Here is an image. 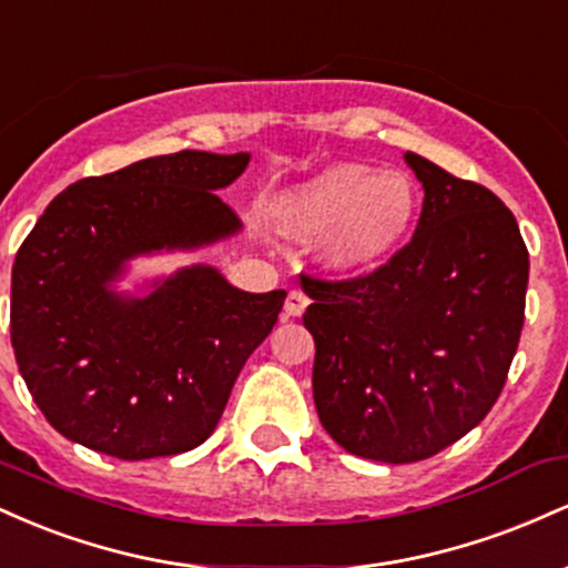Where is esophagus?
I'll return each mask as SVG.
<instances>
[{"label": "esophagus", "instance_id": "esophagus-1", "mask_svg": "<svg viewBox=\"0 0 568 568\" xmlns=\"http://www.w3.org/2000/svg\"><path fill=\"white\" fill-rule=\"evenodd\" d=\"M306 304H310V298L302 291H291L285 298V317H298L306 310Z\"/></svg>", "mask_w": 568, "mask_h": 568}]
</instances>
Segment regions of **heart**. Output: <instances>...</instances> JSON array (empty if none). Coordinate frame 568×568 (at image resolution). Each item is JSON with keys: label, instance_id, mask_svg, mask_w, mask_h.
Segmentation results:
<instances>
[{"label": "heart", "instance_id": "obj_1", "mask_svg": "<svg viewBox=\"0 0 568 568\" xmlns=\"http://www.w3.org/2000/svg\"><path fill=\"white\" fill-rule=\"evenodd\" d=\"M293 240H317L321 264L334 275L368 272L406 243L419 213V192L403 171L338 162L285 189L270 207Z\"/></svg>", "mask_w": 568, "mask_h": 568}]
</instances>
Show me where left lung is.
I'll return each mask as SVG.
<instances>
[{
    "label": "left lung",
    "mask_w": 568,
    "mask_h": 568,
    "mask_svg": "<svg viewBox=\"0 0 568 568\" xmlns=\"http://www.w3.org/2000/svg\"><path fill=\"white\" fill-rule=\"evenodd\" d=\"M403 160L425 189L410 243L366 277H302L317 416L344 452L387 465L427 459L484 422L529 285V251L497 194Z\"/></svg>",
    "instance_id": "1"
}]
</instances>
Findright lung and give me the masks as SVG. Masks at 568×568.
Here are the masks:
<instances>
[{"mask_svg": "<svg viewBox=\"0 0 568 568\" xmlns=\"http://www.w3.org/2000/svg\"><path fill=\"white\" fill-rule=\"evenodd\" d=\"M251 154L149 158L63 189L12 264L10 336L26 387L63 438L116 456L192 452L216 429L234 379L275 328L285 291L234 288L181 266L122 291L135 258L240 234L216 192Z\"/></svg>", "mask_w": 568, "mask_h": 568, "instance_id": "1", "label": "right lung"}]
</instances>
